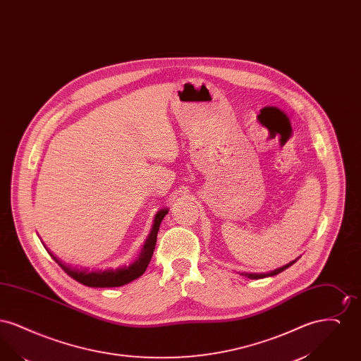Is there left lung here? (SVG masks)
Instances as JSON below:
<instances>
[{
  "mask_svg": "<svg viewBox=\"0 0 361 361\" xmlns=\"http://www.w3.org/2000/svg\"><path fill=\"white\" fill-rule=\"evenodd\" d=\"M295 261H296V259H293L291 262L286 264L284 267H280V268H277V269L272 271V272H268V274H242V275L246 276V277H249V279H264V277H268V276L279 275L280 272H283V271H286L288 267H291Z\"/></svg>",
  "mask_w": 361,
  "mask_h": 361,
  "instance_id": "obj_1",
  "label": "left lung"
}]
</instances>
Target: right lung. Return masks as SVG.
I'll return each mask as SVG.
<instances>
[{"instance_id": "obj_1", "label": "right lung", "mask_w": 361, "mask_h": 361, "mask_svg": "<svg viewBox=\"0 0 361 361\" xmlns=\"http://www.w3.org/2000/svg\"><path fill=\"white\" fill-rule=\"evenodd\" d=\"M168 214V208L159 209L158 214L155 215L154 224L153 228L147 237V240L145 242L139 257L130 265H124L118 269H106V271H78V269H71L69 267L63 265L59 262V259L55 257L52 253H50L55 262H58V265L74 280H77L78 283L87 286V287H96V288H112V287H121L124 286L133 280L137 279L139 276L143 275L150 259L153 257L154 253L155 242H157V234L159 230V224L162 222L164 216Z\"/></svg>"}]
</instances>
